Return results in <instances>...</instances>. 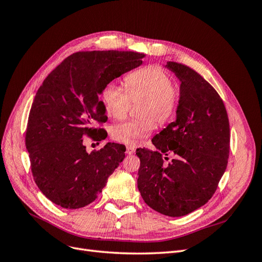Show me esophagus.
<instances>
[{"label":"esophagus","instance_id":"esophagus-1","mask_svg":"<svg viewBox=\"0 0 262 262\" xmlns=\"http://www.w3.org/2000/svg\"><path fill=\"white\" fill-rule=\"evenodd\" d=\"M134 152H136V148L132 147V146H126V149H125V153L126 154H133Z\"/></svg>","mask_w":262,"mask_h":262}]
</instances>
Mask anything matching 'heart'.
<instances>
[{
	"label": "heart",
	"mask_w": 262,
	"mask_h": 262,
	"mask_svg": "<svg viewBox=\"0 0 262 262\" xmlns=\"http://www.w3.org/2000/svg\"><path fill=\"white\" fill-rule=\"evenodd\" d=\"M125 91L116 83L108 84L101 99L110 117L122 119L128 115L131 102H141V121H124L113 126L112 136L126 145H136L153 132L155 124L165 125L176 115L180 100L179 86L171 75L158 66L139 69L124 78Z\"/></svg>",
	"instance_id": "b5f03b06"
}]
</instances>
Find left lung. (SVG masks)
I'll list each match as a JSON object with an SVG mask.
<instances>
[{
  "label": "left lung",
  "mask_w": 262,
  "mask_h": 262,
  "mask_svg": "<svg viewBox=\"0 0 262 262\" xmlns=\"http://www.w3.org/2000/svg\"><path fill=\"white\" fill-rule=\"evenodd\" d=\"M179 78L176 120L152 139L156 150L137 149L139 191L149 208L184 216L215 192L229 155V122L217 92L194 70L177 62L165 66ZM169 152L176 158L163 163Z\"/></svg>",
  "instance_id": "obj_1"
}]
</instances>
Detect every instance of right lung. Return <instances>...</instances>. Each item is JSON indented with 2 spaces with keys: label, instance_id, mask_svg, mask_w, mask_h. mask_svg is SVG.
I'll use <instances>...</instances> for the list:
<instances>
[{
  "label": "right lung",
  "instance_id": "right-lung-1",
  "mask_svg": "<svg viewBox=\"0 0 262 262\" xmlns=\"http://www.w3.org/2000/svg\"><path fill=\"white\" fill-rule=\"evenodd\" d=\"M143 53L82 51L71 54L39 87L28 117L26 148L40 191L64 209L97 199L123 158L125 147L107 143L91 154L84 137L101 139L107 121L99 96L115 78L142 64Z\"/></svg>",
  "mask_w": 262,
  "mask_h": 262
}]
</instances>
